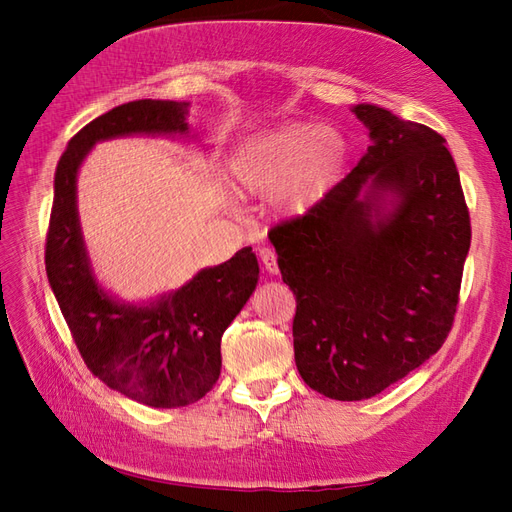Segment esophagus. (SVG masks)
<instances>
[{"label":"esophagus","mask_w":512,"mask_h":512,"mask_svg":"<svg viewBox=\"0 0 512 512\" xmlns=\"http://www.w3.org/2000/svg\"><path fill=\"white\" fill-rule=\"evenodd\" d=\"M258 256L262 260V267H265L271 275H275L277 271H280V269H277V254L271 250V247H260Z\"/></svg>","instance_id":"esophagus-1"}]
</instances>
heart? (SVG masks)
I'll list each match as a JSON object with an SVG mask.
<instances>
[{"mask_svg": "<svg viewBox=\"0 0 512 512\" xmlns=\"http://www.w3.org/2000/svg\"><path fill=\"white\" fill-rule=\"evenodd\" d=\"M348 153L337 130L294 121L243 141L232 156V173L243 190L271 192L277 209L303 215L331 192Z\"/></svg>", "mask_w": 512, "mask_h": 512, "instance_id": "obj_1", "label": "heart"}]
</instances>
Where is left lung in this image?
<instances>
[{"label":"left lung","instance_id":"8db88e82","mask_svg":"<svg viewBox=\"0 0 512 512\" xmlns=\"http://www.w3.org/2000/svg\"><path fill=\"white\" fill-rule=\"evenodd\" d=\"M371 145L314 209L271 228L297 297L294 361L324 397L382 393L436 354L453 327L472 228L446 141L356 104Z\"/></svg>","mask_w":512,"mask_h":512}]
</instances>
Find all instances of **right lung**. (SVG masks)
<instances>
[{
	"label": "right lung",
	"mask_w": 512,
	"mask_h": 512,
	"mask_svg": "<svg viewBox=\"0 0 512 512\" xmlns=\"http://www.w3.org/2000/svg\"><path fill=\"white\" fill-rule=\"evenodd\" d=\"M190 102L136 100L76 132L55 170L44 265L85 365L106 386L151 408H181L220 378V344L258 282V260L243 247L198 271L149 305L115 301L96 282L76 209V175L98 141L128 134H188Z\"/></svg>",
	"instance_id": "add662e5"
}]
</instances>
